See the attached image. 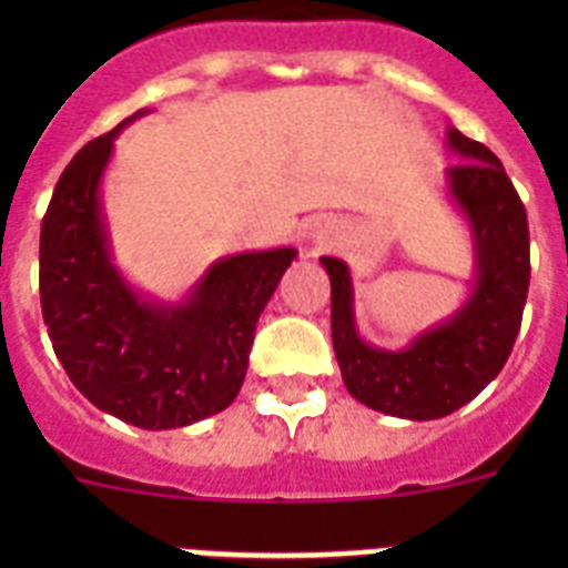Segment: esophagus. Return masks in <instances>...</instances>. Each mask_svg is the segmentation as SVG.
<instances>
[{
	"label": "esophagus",
	"instance_id": "1",
	"mask_svg": "<svg viewBox=\"0 0 568 568\" xmlns=\"http://www.w3.org/2000/svg\"><path fill=\"white\" fill-rule=\"evenodd\" d=\"M307 235L313 250H329L333 244H338V230H335L329 222H315Z\"/></svg>",
	"mask_w": 568,
	"mask_h": 568
}]
</instances>
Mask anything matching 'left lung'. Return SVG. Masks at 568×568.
I'll return each instance as SVG.
<instances>
[{"label":"left lung","instance_id":"1","mask_svg":"<svg viewBox=\"0 0 568 568\" xmlns=\"http://www.w3.org/2000/svg\"><path fill=\"white\" fill-rule=\"evenodd\" d=\"M466 162L446 170V193L464 215L475 250L471 293L453 315L404 349L366 344L355 327L353 275L341 258L321 264L333 287V346L355 400L393 418L435 420L469 404L498 378L518 338L529 293V222L518 190L486 144L446 130Z\"/></svg>","mask_w":568,"mask_h":568}]
</instances>
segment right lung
<instances>
[{"label": "right lung", "instance_id": "add662e5", "mask_svg": "<svg viewBox=\"0 0 568 568\" xmlns=\"http://www.w3.org/2000/svg\"><path fill=\"white\" fill-rule=\"evenodd\" d=\"M144 113L84 144L59 175L42 219L39 295L53 353L79 393L102 413L159 433L233 404L258 315L298 253L219 258L182 301L130 287L110 253L102 175L119 130Z\"/></svg>", "mask_w": 568, "mask_h": 568}]
</instances>
